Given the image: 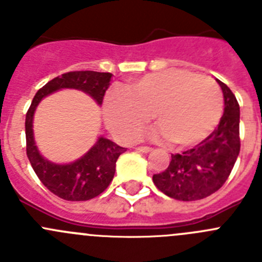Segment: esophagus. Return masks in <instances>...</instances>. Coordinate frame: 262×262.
<instances>
[{"instance_id":"1","label":"esophagus","mask_w":262,"mask_h":262,"mask_svg":"<svg viewBox=\"0 0 262 262\" xmlns=\"http://www.w3.org/2000/svg\"><path fill=\"white\" fill-rule=\"evenodd\" d=\"M136 150L141 151V153H149V151H151V148L150 146H138Z\"/></svg>"}]
</instances>
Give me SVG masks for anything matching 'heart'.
Returning <instances> with one entry per match:
<instances>
[{
  "instance_id": "obj_1",
  "label": "heart",
  "mask_w": 262,
  "mask_h": 262,
  "mask_svg": "<svg viewBox=\"0 0 262 262\" xmlns=\"http://www.w3.org/2000/svg\"><path fill=\"white\" fill-rule=\"evenodd\" d=\"M104 112L108 126L124 140L140 138L153 116L159 128L157 136L178 148H189L216 128L223 114V94L208 77L171 69L148 74L124 91H109Z\"/></svg>"
}]
</instances>
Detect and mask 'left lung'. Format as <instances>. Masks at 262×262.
I'll use <instances>...</instances> for the list:
<instances>
[{"label":"left lung","instance_id":"1","mask_svg":"<svg viewBox=\"0 0 262 262\" xmlns=\"http://www.w3.org/2000/svg\"><path fill=\"white\" fill-rule=\"evenodd\" d=\"M224 94V114L208 138L181 154H172L166 170L153 175L157 188L178 201H199L225 184L241 150L239 104L231 90L219 81Z\"/></svg>","mask_w":262,"mask_h":262}]
</instances>
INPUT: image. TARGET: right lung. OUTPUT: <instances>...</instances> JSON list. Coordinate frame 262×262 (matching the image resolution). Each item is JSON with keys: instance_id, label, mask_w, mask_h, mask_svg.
<instances>
[{"instance_id": "right-lung-1", "label": "right lung", "mask_w": 262, "mask_h": 262, "mask_svg": "<svg viewBox=\"0 0 262 262\" xmlns=\"http://www.w3.org/2000/svg\"><path fill=\"white\" fill-rule=\"evenodd\" d=\"M111 73L94 71H74L47 82L37 91L26 116L27 157L41 183L51 193L66 201H89L103 193L113 180L116 162L126 148L118 146L105 138H99L82 158L69 164H55L45 159L37 150L33 139V114L45 96L60 89H77L103 103L111 84Z\"/></svg>"}]
</instances>
